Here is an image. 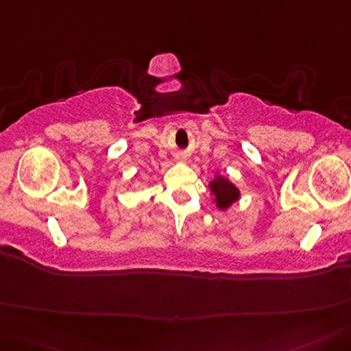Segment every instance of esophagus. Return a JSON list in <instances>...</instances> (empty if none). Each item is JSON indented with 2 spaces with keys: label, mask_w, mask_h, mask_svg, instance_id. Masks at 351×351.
<instances>
[{
  "label": "esophagus",
  "mask_w": 351,
  "mask_h": 351,
  "mask_svg": "<svg viewBox=\"0 0 351 351\" xmlns=\"http://www.w3.org/2000/svg\"><path fill=\"white\" fill-rule=\"evenodd\" d=\"M175 159L178 160V162H187L189 156H187L186 153H178V154L175 156Z\"/></svg>",
  "instance_id": "34e87169"
}]
</instances>
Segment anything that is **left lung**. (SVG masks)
Wrapping results in <instances>:
<instances>
[{
  "label": "left lung",
  "mask_w": 351,
  "mask_h": 351,
  "mask_svg": "<svg viewBox=\"0 0 351 351\" xmlns=\"http://www.w3.org/2000/svg\"><path fill=\"white\" fill-rule=\"evenodd\" d=\"M209 191L213 195V203H215L217 209L226 210L234 204L239 198H241V191L239 187L228 180L226 176L215 173L214 180L209 182Z\"/></svg>",
  "instance_id": "obj_1"
}]
</instances>
